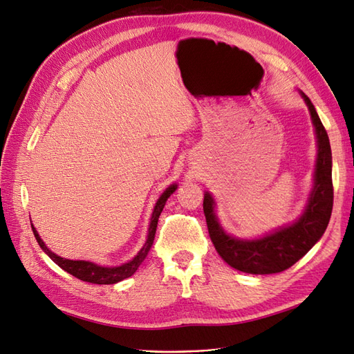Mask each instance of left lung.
<instances>
[{"label": "left lung", "instance_id": "1", "mask_svg": "<svg viewBox=\"0 0 354 354\" xmlns=\"http://www.w3.org/2000/svg\"><path fill=\"white\" fill-rule=\"evenodd\" d=\"M299 94L312 116L317 140L313 187L301 216L261 238L239 239L223 229L216 216V201L209 192L203 195V212L214 246L224 261L243 273L270 274L289 269L313 248L328 227L334 203L329 137L313 103L304 93Z\"/></svg>", "mask_w": 354, "mask_h": 354}]
</instances>
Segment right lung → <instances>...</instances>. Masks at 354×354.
I'll return each instance as SVG.
<instances>
[{"mask_svg": "<svg viewBox=\"0 0 354 354\" xmlns=\"http://www.w3.org/2000/svg\"><path fill=\"white\" fill-rule=\"evenodd\" d=\"M177 189V185L173 183L169 185L164 194L159 196V199L156 201L155 207H153V212L151 217V223H149V230H147V239L145 242V245L142 246V250L137 252V255H134V259L127 261L121 266H115V267H104L100 264H95L93 261H85V260H69V259H63V257L56 255L55 252H51L47 245L42 242V239L39 238V234L37 232V229L32 226V232L35 234V239L38 242V245L41 246V250L44 251L50 259L55 261L60 269H63L65 272L71 273L72 276L78 277V279L84 281V282H90V283H97V285H112V283H118L127 277H130L136 273V270L140 267V264L145 261V259L147 257V252L151 251L152 245H153V239H155V233H156V226H158V218L162 212L167 199L174 194Z\"/></svg>", "mask_w": 354, "mask_h": 354, "instance_id": "obj_1", "label": "right lung"}]
</instances>
